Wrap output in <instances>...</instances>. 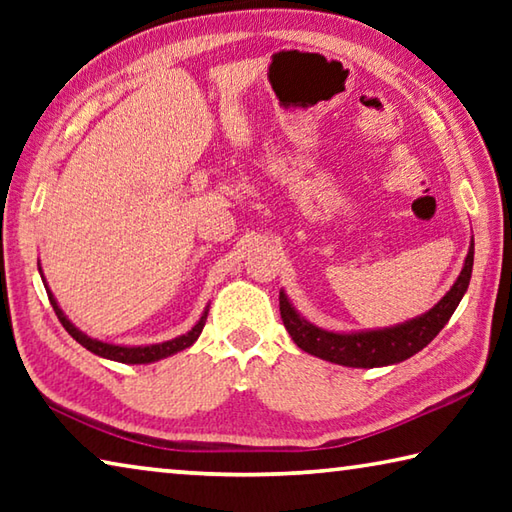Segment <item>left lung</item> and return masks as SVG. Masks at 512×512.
<instances>
[{
    "instance_id": "8db88e82",
    "label": "left lung",
    "mask_w": 512,
    "mask_h": 512,
    "mask_svg": "<svg viewBox=\"0 0 512 512\" xmlns=\"http://www.w3.org/2000/svg\"><path fill=\"white\" fill-rule=\"evenodd\" d=\"M474 264V237L470 250H467L465 264L461 275L456 277L454 287L449 289L438 305H433L427 314L413 320H406L402 325L384 327V329H366V332H327L314 323L302 318L296 307L291 305L287 293L280 291V314L282 323L291 334L293 343L300 350L314 354L318 359L339 363L348 368H379L400 363L413 357L415 352L436 339L440 329L447 325V320L458 307V302L470 287Z\"/></svg>"
}]
</instances>
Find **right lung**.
Returning <instances> with one entry per match:
<instances>
[{
	"label": "right lung",
	"mask_w": 512,
	"mask_h": 512,
	"mask_svg": "<svg viewBox=\"0 0 512 512\" xmlns=\"http://www.w3.org/2000/svg\"><path fill=\"white\" fill-rule=\"evenodd\" d=\"M40 275H42V268H40ZM45 289H47V296H49V302L51 307H54L56 316L60 323H63V327L69 332V336H72L74 341H79L85 350H90L97 354V357H103V359H110V361H119V363H153V361H160L164 357H171V354H176L180 350H185L192 345L198 336H201L203 327H205V320H207V309L203 311V316L198 323L189 329L187 334L183 336H176V339L171 341H164V343H155V345H112V343H103V341H97L92 339V336L83 334L79 327H74L72 323H69V318L63 314V309L58 307V302L54 298V293L49 291L47 282H45Z\"/></svg>",
	"instance_id": "add662e5"
}]
</instances>
